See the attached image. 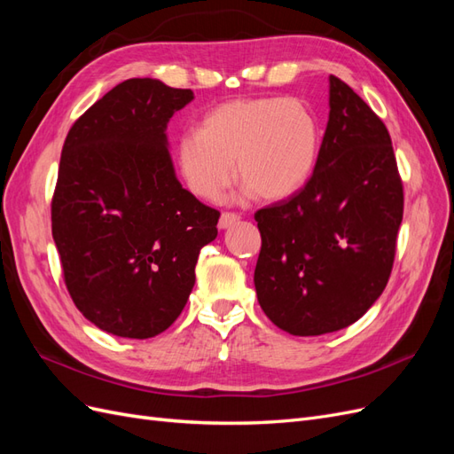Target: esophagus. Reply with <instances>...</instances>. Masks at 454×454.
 Instances as JSON below:
<instances>
[{"label":"esophagus","instance_id":"obj_1","mask_svg":"<svg viewBox=\"0 0 454 454\" xmlns=\"http://www.w3.org/2000/svg\"><path fill=\"white\" fill-rule=\"evenodd\" d=\"M240 222V215L235 212H223L222 217H219V229H229L235 223Z\"/></svg>","mask_w":454,"mask_h":454}]
</instances>
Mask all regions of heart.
Wrapping results in <instances>:
<instances>
[{
	"label": "heart",
	"mask_w": 454,
	"mask_h": 454,
	"mask_svg": "<svg viewBox=\"0 0 454 454\" xmlns=\"http://www.w3.org/2000/svg\"><path fill=\"white\" fill-rule=\"evenodd\" d=\"M320 142V122L305 102L259 96L212 109L199 130L182 134L176 159L184 182L200 199L222 197L235 180L237 160L248 193L282 200L310 180Z\"/></svg>",
	"instance_id": "obj_1"
}]
</instances>
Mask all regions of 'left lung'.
<instances>
[{
    "label": "left lung",
    "mask_w": 454,
    "mask_h": 454,
    "mask_svg": "<svg viewBox=\"0 0 454 454\" xmlns=\"http://www.w3.org/2000/svg\"><path fill=\"white\" fill-rule=\"evenodd\" d=\"M402 217L403 184L387 127L329 75V119L310 180L255 212L254 284L269 320L299 337L360 320L388 284Z\"/></svg>",
    "instance_id": "left-lung-1"
}]
</instances>
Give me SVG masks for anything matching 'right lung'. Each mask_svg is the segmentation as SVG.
Returning a JSON list of instances; mask_svg holds the SVG:
<instances>
[{
  "instance_id": "1",
  "label": "right lung",
  "mask_w": 454,
  "mask_h": 454,
  "mask_svg": "<svg viewBox=\"0 0 454 454\" xmlns=\"http://www.w3.org/2000/svg\"><path fill=\"white\" fill-rule=\"evenodd\" d=\"M191 89L127 79L81 115L66 136L51 219L64 282L102 332L149 339L182 314L202 246L219 212L177 182L170 117Z\"/></svg>"
}]
</instances>
